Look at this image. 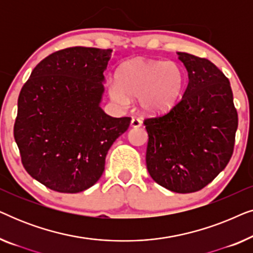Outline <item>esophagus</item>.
<instances>
[{
	"mask_svg": "<svg viewBox=\"0 0 253 253\" xmlns=\"http://www.w3.org/2000/svg\"><path fill=\"white\" fill-rule=\"evenodd\" d=\"M130 126H131V127H140V126H141V122H140V120H138V119H132V120H131Z\"/></svg>",
	"mask_w": 253,
	"mask_h": 253,
	"instance_id": "34e87169",
	"label": "esophagus"
}]
</instances>
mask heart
I'll list each match as a JSON object with an SVG mask.
<instances>
[{
	"instance_id": "heart-1",
	"label": "heart",
	"mask_w": 253,
	"mask_h": 253,
	"mask_svg": "<svg viewBox=\"0 0 253 253\" xmlns=\"http://www.w3.org/2000/svg\"><path fill=\"white\" fill-rule=\"evenodd\" d=\"M185 87V74L174 61L133 58L117 72V82L109 86V94L120 105L138 99L147 115L167 113L177 105Z\"/></svg>"
}]
</instances>
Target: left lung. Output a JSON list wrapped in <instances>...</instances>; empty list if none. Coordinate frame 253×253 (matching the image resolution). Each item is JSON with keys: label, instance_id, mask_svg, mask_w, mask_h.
<instances>
[{"label": "left lung", "instance_id": "1", "mask_svg": "<svg viewBox=\"0 0 253 253\" xmlns=\"http://www.w3.org/2000/svg\"><path fill=\"white\" fill-rule=\"evenodd\" d=\"M188 71L182 100L168 114L145 120L146 166L158 184L177 193L202 190L226 168L238 119L230 83L206 58L177 53Z\"/></svg>", "mask_w": 253, "mask_h": 253}]
</instances>
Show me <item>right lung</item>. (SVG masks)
Here are the masks:
<instances>
[{"label": "right lung", "instance_id": "right-lung-1", "mask_svg": "<svg viewBox=\"0 0 253 253\" xmlns=\"http://www.w3.org/2000/svg\"><path fill=\"white\" fill-rule=\"evenodd\" d=\"M112 49L71 47L33 69L18 98L13 136L26 171L47 188L77 193L105 170L110 146L130 126L100 103Z\"/></svg>", "mask_w": 253, "mask_h": 253}]
</instances>
